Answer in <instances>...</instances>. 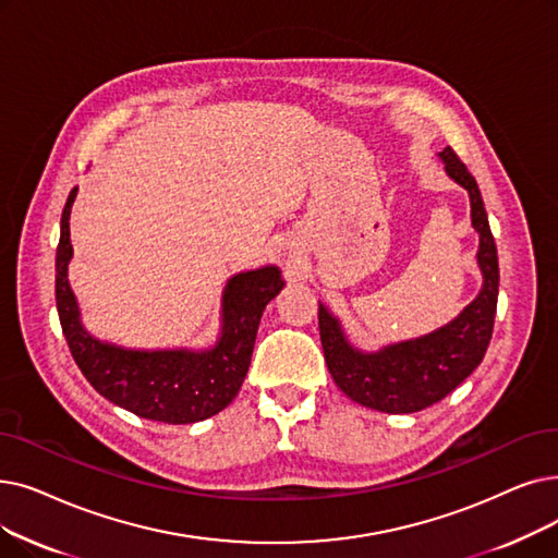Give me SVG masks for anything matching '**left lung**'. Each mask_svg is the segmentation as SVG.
Here are the masks:
<instances>
[{
    "label": "left lung",
    "instance_id": "left-lung-1",
    "mask_svg": "<svg viewBox=\"0 0 558 558\" xmlns=\"http://www.w3.org/2000/svg\"><path fill=\"white\" fill-rule=\"evenodd\" d=\"M440 159L447 173L470 193L472 226L481 239V294L445 328L378 353L355 351L344 339L337 319L319 305V335L330 376L347 397L383 413H417L442 401L481 365L493 337L499 264L488 214L476 180L460 157L451 148H445Z\"/></svg>",
    "mask_w": 558,
    "mask_h": 558
}]
</instances>
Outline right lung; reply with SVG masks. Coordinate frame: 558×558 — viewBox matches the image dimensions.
<instances>
[{
    "mask_svg": "<svg viewBox=\"0 0 558 558\" xmlns=\"http://www.w3.org/2000/svg\"><path fill=\"white\" fill-rule=\"evenodd\" d=\"M75 196L77 189H72L61 214L57 310L68 349L86 380L111 403L153 422L191 424L221 413L248 374L262 312L284 284L280 271L264 266L228 282L223 335L205 353L128 351L102 344L82 328L75 294L68 284L70 207Z\"/></svg>",
    "mask_w": 558,
    "mask_h": 558,
    "instance_id": "1",
    "label": "right lung"
}]
</instances>
